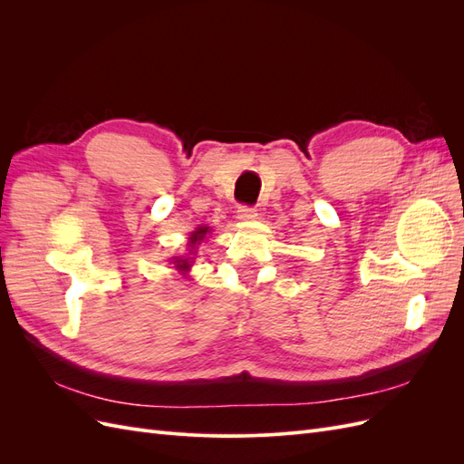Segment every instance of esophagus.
<instances>
[{
    "label": "esophagus",
    "instance_id": "34e87169",
    "mask_svg": "<svg viewBox=\"0 0 464 464\" xmlns=\"http://www.w3.org/2000/svg\"><path fill=\"white\" fill-rule=\"evenodd\" d=\"M237 218H240V220H256L257 218V208L247 207V205L237 207Z\"/></svg>",
    "mask_w": 464,
    "mask_h": 464
}]
</instances>
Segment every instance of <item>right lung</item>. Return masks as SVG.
Returning a JSON list of instances; mask_svg holds the SVG:
<instances>
[{"label": "right lung", "instance_id": "obj_1", "mask_svg": "<svg viewBox=\"0 0 464 464\" xmlns=\"http://www.w3.org/2000/svg\"><path fill=\"white\" fill-rule=\"evenodd\" d=\"M207 232H208V227H199L198 230L191 232V236H189V244H188V247H189V256H195V254H198V251H195V247H198V246L205 240ZM191 259H193V257H174V259H172V263H174V266H176V271H179L181 275H188V273H189V269H191V263H193Z\"/></svg>", "mask_w": 464, "mask_h": 464}]
</instances>
